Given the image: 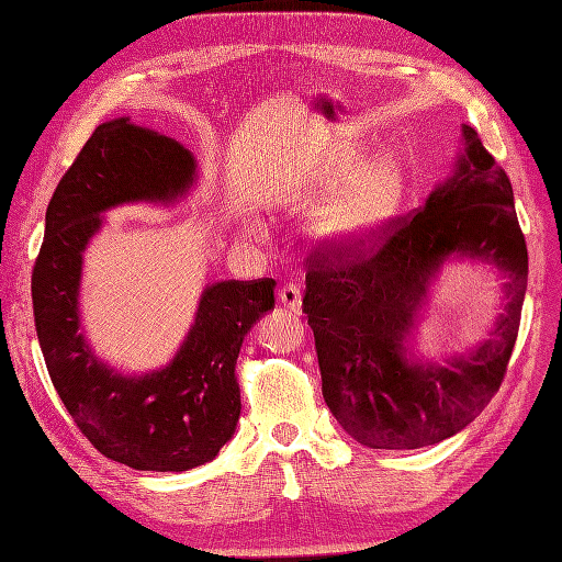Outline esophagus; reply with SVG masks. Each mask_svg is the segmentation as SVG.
Returning a JSON list of instances; mask_svg holds the SVG:
<instances>
[{"label":"esophagus","mask_w":562,"mask_h":562,"mask_svg":"<svg viewBox=\"0 0 562 562\" xmlns=\"http://www.w3.org/2000/svg\"><path fill=\"white\" fill-rule=\"evenodd\" d=\"M280 303L289 310V312H299L301 310V289L296 284H284L278 291Z\"/></svg>","instance_id":"esophagus-1"}]
</instances>
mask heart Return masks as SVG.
Masks as SVG:
<instances>
[{
    "instance_id": "obj_1",
    "label": "heart",
    "mask_w": 562,
    "mask_h": 562,
    "mask_svg": "<svg viewBox=\"0 0 562 562\" xmlns=\"http://www.w3.org/2000/svg\"><path fill=\"white\" fill-rule=\"evenodd\" d=\"M362 156L341 154L328 183L337 192L326 202L316 221V232L330 240L353 243L376 234L404 198V167L397 158H379L362 172Z\"/></svg>"
}]
</instances>
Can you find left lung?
<instances>
[{
    "instance_id": "obj_1",
    "label": "left lung",
    "mask_w": 562,
    "mask_h": 562,
    "mask_svg": "<svg viewBox=\"0 0 562 562\" xmlns=\"http://www.w3.org/2000/svg\"><path fill=\"white\" fill-rule=\"evenodd\" d=\"M467 156L425 206L364 240L324 238L307 257L303 312L314 333L322 390L337 423L376 450L434 446L471 425L505 379L528 280L526 238L512 183L463 126ZM450 251H467L508 271V303L477 352L443 369L406 363L401 339L424 284Z\"/></svg>"
}]
</instances>
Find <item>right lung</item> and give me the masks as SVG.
Wrapping results in <instances>:
<instances>
[{"label": "right lung", "instance_id": "obj_1", "mask_svg": "<svg viewBox=\"0 0 562 562\" xmlns=\"http://www.w3.org/2000/svg\"><path fill=\"white\" fill-rule=\"evenodd\" d=\"M194 160L175 139L116 119L93 131L57 183L32 271V305L47 374L89 443L137 471H188L211 461L240 416L243 337L276 305V280H225L204 291L198 319L165 370L119 376L78 333L82 250L110 206L172 200Z\"/></svg>", "mask_w": 562, "mask_h": 562}]
</instances>
